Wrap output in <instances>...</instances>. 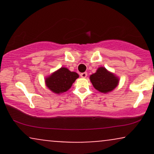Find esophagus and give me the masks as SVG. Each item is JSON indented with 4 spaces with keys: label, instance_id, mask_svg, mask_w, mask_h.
I'll list each match as a JSON object with an SVG mask.
<instances>
[{
    "label": "esophagus",
    "instance_id": "1",
    "mask_svg": "<svg viewBox=\"0 0 154 154\" xmlns=\"http://www.w3.org/2000/svg\"><path fill=\"white\" fill-rule=\"evenodd\" d=\"M88 76V74L87 72H83V73H81L80 74V77H82V78H85L86 77Z\"/></svg>",
    "mask_w": 154,
    "mask_h": 154
}]
</instances>
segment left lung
Returning <instances> with one entry per match:
<instances>
[{
  "label": "left lung",
  "instance_id": "1",
  "mask_svg": "<svg viewBox=\"0 0 154 154\" xmlns=\"http://www.w3.org/2000/svg\"><path fill=\"white\" fill-rule=\"evenodd\" d=\"M90 79L93 87L103 93L112 91L119 84V78L104 67H99L95 73L90 76Z\"/></svg>",
  "mask_w": 154,
  "mask_h": 154
}]
</instances>
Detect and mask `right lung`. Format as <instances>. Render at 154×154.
<instances>
[{
	"label": "right lung",
	"mask_w": 154,
	"mask_h": 154,
	"mask_svg": "<svg viewBox=\"0 0 154 154\" xmlns=\"http://www.w3.org/2000/svg\"><path fill=\"white\" fill-rule=\"evenodd\" d=\"M79 77L76 72L61 67L45 78V85L51 91L56 94L64 93L72 87L74 82Z\"/></svg>",
	"instance_id": "add662e5"
}]
</instances>
